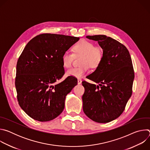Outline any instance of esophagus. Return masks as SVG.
Instances as JSON below:
<instances>
[{
	"instance_id": "34e87169",
	"label": "esophagus",
	"mask_w": 150,
	"mask_h": 150,
	"mask_svg": "<svg viewBox=\"0 0 150 150\" xmlns=\"http://www.w3.org/2000/svg\"><path fill=\"white\" fill-rule=\"evenodd\" d=\"M82 83V79H80V78H78V84H81Z\"/></svg>"
}]
</instances>
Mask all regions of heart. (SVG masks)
Masks as SVG:
<instances>
[{
	"mask_svg": "<svg viewBox=\"0 0 150 150\" xmlns=\"http://www.w3.org/2000/svg\"><path fill=\"white\" fill-rule=\"evenodd\" d=\"M73 54L65 52L62 55V61L64 67H71L75 56H81L80 64L82 65L69 69L67 75L75 78L83 77L89 69V65L93 68L98 67L103 58V50L100 46H94L92 42L81 40L72 47Z\"/></svg>",
	"mask_w": 150,
	"mask_h": 150,
	"instance_id": "b5f03b06",
	"label": "heart"
}]
</instances>
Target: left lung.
Returning a JSON list of instances; mask_svg holds the SVG:
<instances>
[{
	"instance_id": "8db88e82",
	"label": "left lung",
	"mask_w": 150,
	"mask_h": 150,
	"mask_svg": "<svg viewBox=\"0 0 150 150\" xmlns=\"http://www.w3.org/2000/svg\"><path fill=\"white\" fill-rule=\"evenodd\" d=\"M86 37L98 41L103 58L96 71L87 76L98 85L82 82L83 111L94 122L108 123L120 116L131 97L135 77L132 59L127 48L110 37Z\"/></svg>"
}]
</instances>
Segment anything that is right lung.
Wrapping results in <instances>:
<instances>
[{"mask_svg":"<svg viewBox=\"0 0 150 150\" xmlns=\"http://www.w3.org/2000/svg\"><path fill=\"white\" fill-rule=\"evenodd\" d=\"M79 37L42 34L31 39L16 64L15 87L20 107L30 117L40 122L57 117L65 108L67 95L77 85V79L65 74L63 54Z\"/></svg>","mask_w":150,"mask_h":150,"instance_id":"right-lung-1","label":"right lung"}]
</instances>
